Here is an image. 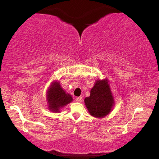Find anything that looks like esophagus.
<instances>
[{"label":"esophagus","mask_w":159,"mask_h":159,"mask_svg":"<svg viewBox=\"0 0 159 159\" xmlns=\"http://www.w3.org/2000/svg\"><path fill=\"white\" fill-rule=\"evenodd\" d=\"M76 101L77 102H81V101H82V98H81V97H79V98H76Z\"/></svg>","instance_id":"esophagus-1"}]
</instances>
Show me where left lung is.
Masks as SVG:
<instances>
[{
	"mask_svg": "<svg viewBox=\"0 0 159 159\" xmlns=\"http://www.w3.org/2000/svg\"><path fill=\"white\" fill-rule=\"evenodd\" d=\"M86 107L91 116L103 118L109 114L114 104L108 80H97L90 90V97L84 99Z\"/></svg>",
	"mask_w": 159,
	"mask_h": 159,
	"instance_id": "obj_1",
	"label": "left lung"
}]
</instances>
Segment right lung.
<instances>
[{"mask_svg":"<svg viewBox=\"0 0 159 159\" xmlns=\"http://www.w3.org/2000/svg\"><path fill=\"white\" fill-rule=\"evenodd\" d=\"M48 108L52 112H60L61 108L72 102L71 95L66 93L59 82H53L48 90Z\"/></svg>","mask_w":159,"mask_h":159,"instance_id":"obj_1","label":"right lung"}]
</instances>
